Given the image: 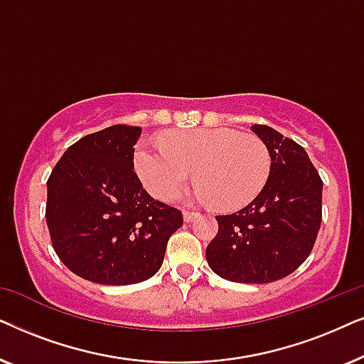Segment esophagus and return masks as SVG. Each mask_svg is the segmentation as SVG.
<instances>
[{"mask_svg":"<svg viewBox=\"0 0 364 364\" xmlns=\"http://www.w3.org/2000/svg\"><path fill=\"white\" fill-rule=\"evenodd\" d=\"M197 217H198L197 212H191V210L183 212V220H186V222H192L193 218H197Z\"/></svg>","mask_w":364,"mask_h":364,"instance_id":"1","label":"esophagus"}]
</instances>
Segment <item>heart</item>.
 Wrapping results in <instances>:
<instances>
[{
    "label": "heart",
    "instance_id": "heart-1",
    "mask_svg": "<svg viewBox=\"0 0 364 364\" xmlns=\"http://www.w3.org/2000/svg\"><path fill=\"white\" fill-rule=\"evenodd\" d=\"M139 178L159 200H171L196 171L197 197L235 210L255 200L272 172L267 144L235 129H196L168 132L161 146L139 142L134 151Z\"/></svg>",
    "mask_w": 364,
    "mask_h": 364
}]
</instances>
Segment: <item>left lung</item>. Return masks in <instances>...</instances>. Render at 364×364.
Instances as JSON below:
<instances>
[{"mask_svg":"<svg viewBox=\"0 0 364 364\" xmlns=\"http://www.w3.org/2000/svg\"><path fill=\"white\" fill-rule=\"evenodd\" d=\"M252 131L270 151V177L247 207L215 217L218 232L205 257L228 282L270 283L295 272L311 253L321 225L323 181L300 144L262 124Z\"/></svg>","mask_w":364,"mask_h":364,"instance_id":"left-lung-1","label":"left lung"}]
</instances>
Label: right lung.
<instances>
[{
  "label": "right lung",
  "instance_id": "obj_1",
  "mask_svg": "<svg viewBox=\"0 0 364 364\" xmlns=\"http://www.w3.org/2000/svg\"><path fill=\"white\" fill-rule=\"evenodd\" d=\"M142 129L117 124L74 142L48 178L53 248L84 280L131 285L156 275L182 212L144 191L134 172Z\"/></svg>",
  "mask_w": 364,
  "mask_h": 364
}]
</instances>
